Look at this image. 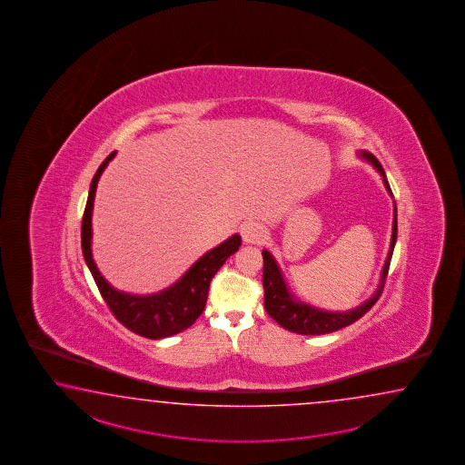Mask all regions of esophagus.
<instances>
[{"mask_svg":"<svg viewBox=\"0 0 465 465\" xmlns=\"http://www.w3.org/2000/svg\"><path fill=\"white\" fill-rule=\"evenodd\" d=\"M241 236H242V241H244L246 244H261V242H264V239H266V229H264L262 224L251 221V223L242 224Z\"/></svg>","mask_w":465,"mask_h":465,"instance_id":"34e87169","label":"esophagus"}]
</instances>
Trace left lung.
<instances>
[{"mask_svg":"<svg viewBox=\"0 0 465 465\" xmlns=\"http://www.w3.org/2000/svg\"><path fill=\"white\" fill-rule=\"evenodd\" d=\"M359 156L366 159L367 163H371L381 173L387 191L392 196V191L387 183L386 173L381 166V163L377 161L376 156L371 154L369 151H359ZM395 239H397V208H395L394 203V223H392L391 247H389V254H387L386 262H384L382 272H381V281H379L376 292L364 301L361 306L349 309L346 312L322 311V309L309 306L306 302H301L294 294H291L284 276L281 272V267L277 266L276 259L264 249L262 251V259H264L262 286H264V307H266L267 314L272 317L279 326L284 327L291 332L302 334V336H321V334H329V332H334L342 327L351 326L352 322H356L357 319L364 316L382 294L391 257L394 252Z\"/></svg>","mask_w":465,"mask_h":465,"instance_id":"left-lung-1","label":"left lung"}]
</instances>
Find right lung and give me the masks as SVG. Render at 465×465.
Returning a JSON list of instances; mask_svg holds the SVG:
<instances>
[{
	"label": "right lung",
	"mask_w": 465,
	"mask_h": 465,
	"mask_svg": "<svg viewBox=\"0 0 465 465\" xmlns=\"http://www.w3.org/2000/svg\"><path fill=\"white\" fill-rule=\"evenodd\" d=\"M116 156V151H113L108 158L103 161L94 178L89 186L88 201L83 214L81 224V247L83 256L88 264L91 274L94 277V282L98 286L99 292L106 301L109 311L114 314L119 322L134 334L148 337V339H164L183 332L184 329L194 324L208 301L209 284L211 279L218 272L219 267L226 262L229 256H232L241 246V236L234 234L229 237L218 247L211 249L203 257L189 267L184 276L178 279L173 286L164 291H159L156 294L148 296H136L123 292L109 284L104 277L101 276L98 267L94 264L93 252H91V216H93V204L94 194L98 186L99 178L103 171L106 169L109 161Z\"/></svg>",
	"instance_id": "add662e5"
}]
</instances>
